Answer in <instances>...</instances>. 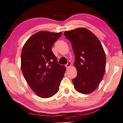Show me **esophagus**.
I'll return each mask as SVG.
<instances>
[{
    "label": "esophagus",
    "instance_id": "1",
    "mask_svg": "<svg viewBox=\"0 0 123 123\" xmlns=\"http://www.w3.org/2000/svg\"><path fill=\"white\" fill-rule=\"evenodd\" d=\"M71 66V62L70 61H68V63L66 65V67L67 68H69Z\"/></svg>",
    "mask_w": 123,
    "mask_h": 123
}]
</instances>
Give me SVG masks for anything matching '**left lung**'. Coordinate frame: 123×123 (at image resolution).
Returning <instances> with one entry per match:
<instances>
[{"label": "left lung", "mask_w": 123, "mask_h": 123, "mask_svg": "<svg viewBox=\"0 0 123 123\" xmlns=\"http://www.w3.org/2000/svg\"><path fill=\"white\" fill-rule=\"evenodd\" d=\"M66 38L71 43L75 55L74 63L77 75L72 80L79 92L89 94L100 84L106 68V55L98 39L85 28L66 31Z\"/></svg>", "instance_id": "obj_1"}]
</instances>
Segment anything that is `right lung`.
Wrapping results in <instances>:
<instances>
[{
    "mask_svg": "<svg viewBox=\"0 0 123 123\" xmlns=\"http://www.w3.org/2000/svg\"><path fill=\"white\" fill-rule=\"evenodd\" d=\"M62 32L40 31L31 36L23 46L21 55V70L29 86L42 98L52 97L58 92L66 72L57 64L51 51Z\"/></svg>",
    "mask_w": 123,
    "mask_h": 123,
    "instance_id": "add662e5",
    "label": "right lung"
}]
</instances>
